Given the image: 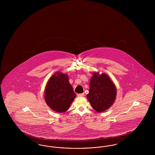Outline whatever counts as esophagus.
<instances>
[{"instance_id":"obj_1","label":"esophagus","mask_w":155,"mask_h":155,"mask_svg":"<svg viewBox=\"0 0 155 155\" xmlns=\"http://www.w3.org/2000/svg\"><path fill=\"white\" fill-rule=\"evenodd\" d=\"M84 96V93H82V94H77V96H78V97H81V96Z\"/></svg>"}]
</instances>
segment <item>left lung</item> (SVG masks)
<instances>
[{"mask_svg": "<svg viewBox=\"0 0 155 155\" xmlns=\"http://www.w3.org/2000/svg\"><path fill=\"white\" fill-rule=\"evenodd\" d=\"M91 78L89 91L87 97L92 108L100 113L113 104L117 94L115 85L107 74L95 72Z\"/></svg>", "mask_w": 155, "mask_h": 155, "instance_id": "obj_1", "label": "left lung"}]
</instances>
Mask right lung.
<instances>
[{"instance_id": "obj_1", "label": "right lung", "mask_w": 155, "mask_h": 155, "mask_svg": "<svg viewBox=\"0 0 155 155\" xmlns=\"http://www.w3.org/2000/svg\"><path fill=\"white\" fill-rule=\"evenodd\" d=\"M75 96L73 88L69 83L68 76L60 72L53 74L45 87V102L56 112L66 111Z\"/></svg>"}]
</instances>
